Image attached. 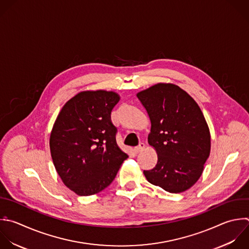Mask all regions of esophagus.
<instances>
[{
    "label": "esophagus",
    "instance_id": "34e87169",
    "mask_svg": "<svg viewBox=\"0 0 249 249\" xmlns=\"http://www.w3.org/2000/svg\"><path fill=\"white\" fill-rule=\"evenodd\" d=\"M144 148H145V145H144L143 143H140L138 147H135V148L133 149V152H134L135 154H138V153L142 152V151L144 150Z\"/></svg>",
    "mask_w": 249,
    "mask_h": 249
}]
</instances>
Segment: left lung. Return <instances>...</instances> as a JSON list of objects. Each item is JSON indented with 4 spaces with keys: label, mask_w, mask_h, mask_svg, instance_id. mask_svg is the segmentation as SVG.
<instances>
[{
    "label": "left lung",
    "mask_w": 249,
    "mask_h": 249,
    "mask_svg": "<svg viewBox=\"0 0 249 249\" xmlns=\"http://www.w3.org/2000/svg\"><path fill=\"white\" fill-rule=\"evenodd\" d=\"M136 96L150 121L149 145L158 155L146 179L169 193H182L196 184L210 154V132L194 98L170 83H159Z\"/></svg>",
    "instance_id": "obj_1"
}]
</instances>
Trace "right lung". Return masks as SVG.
<instances>
[{
	"label": "right lung",
	"instance_id": "obj_1",
	"mask_svg": "<svg viewBox=\"0 0 249 249\" xmlns=\"http://www.w3.org/2000/svg\"><path fill=\"white\" fill-rule=\"evenodd\" d=\"M121 97L115 91L85 90L60 110L51 132V155L64 185L79 196L107 188L128 158L116 141L111 112Z\"/></svg>",
	"mask_w": 249,
	"mask_h": 249
}]
</instances>
